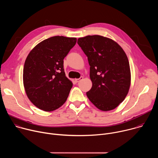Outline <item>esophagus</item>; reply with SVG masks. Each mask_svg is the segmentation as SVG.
Wrapping results in <instances>:
<instances>
[{
  "mask_svg": "<svg viewBox=\"0 0 158 158\" xmlns=\"http://www.w3.org/2000/svg\"><path fill=\"white\" fill-rule=\"evenodd\" d=\"M83 79V77H81L80 78H79V79H75V81H76V82H79V81H81V80H82Z\"/></svg>",
  "mask_w": 158,
  "mask_h": 158,
  "instance_id": "esophagus-1",
  "label": "esophagus"
}]
</instances>
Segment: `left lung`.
Masks as SVG:
<instances>
[{
	"instance_id": "8db88e82",
	"label": "left lung",
	"mask_w": 158,
	"mask_h": 158,
	"mask_svg": "<svg viewBox=\"0 0 158 158\" xmlns=\"http://www.w3.org/2000/svg\"><path fill=\"white\" fill-rule=\"evenodd\" d=\"M77 43L90 65L93 85L86 93L88 99L101 110L115 109L124 100L131 85L125 52L114 40L99 35L79 38Z\"/></svg>"
}]
</instances>
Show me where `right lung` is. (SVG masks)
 <instances>
[{"instance_id": "add662e5", "label": "right lung", "mask_w": 158, "mask_h": 158, "mask_svg": "<svg viewBox=\"0 0 158 158\" xmlns=\"http://www.w3.org/2000/svg\"><path fill=\"white\" fill-rule=\"evenodd\" d=\"M76 42V37H52L39 43L28 54L24 87L29 99L39 109L53 111L66 101L73 84L65 76L63 60Z\"/></svg>"}]
</instances>
